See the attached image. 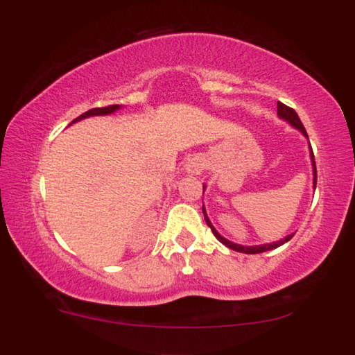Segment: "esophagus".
Instances as JSON below:
<instances>
[{
  "label": "esophagus",
  "instance_id": "obj_1",
  "mask_svg": "<svg viewBox=\"0 0 355 355\" xmlns=\"http://www.w3.org/2000/svg\"><path fill=\"white\" fill-rule=\"evenodd\" d=\"M186 169L191 174H200L202 169H203V163L200 158H191L186 164Z\"/></svg>",
  "mask_w": 355,
  "mask_h": 355
}]
</instances>
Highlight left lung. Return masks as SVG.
Listing matches in <instances>:
<instances>
[{
  "label": "left lung",
  "instance_id": "8db88e82",
  "mask_svg": "<svg viewBox=\"0 0 355 355\" xmlns=\"http://www.w3.org/2000/svg\"><path fill=\"white\" fill-rule=\"evenodd\" d=\"M278 116L281 119H284V121H288V123L293 125V128H295V129H299L300 132H302L305 137L309 139V135H307V132H305V128H304V124L300 123V119H299V116H297V113H295V111L293 110V108H289V106H286L284 103H281V101H278ZM310 158H312V168H313V189L317 187V166H315V158H313V152H312V147H310ZM203 192H205V186H203ZM202 211H203V216H205V221H207V225L210 226V230L213 231V234H215V237L218 241L221 242V244H225L226 247H230V249H232V250H236V252H242V254H261V252H266V250H273V249H276V247H279V245H283L284 242H288V241H291L293 239V236L294 234H289V236H286L284 239H281V241H276V242H271V244H261V245H239V244H234V242H231V241H227V239H225V237H223L220 232H218L215 227H213V225L210 223V220H208V216H207V213H205V207H202Z\"/></svg>",
  "mask_w": 355,
  "mask_h": 355
}]
</instances>
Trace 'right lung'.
<instances>
[{"label": "right lung", "mask_w": 355, "mask_h": 355, "mask_svg": "<svg viewBox=\"0 0 355 355\" xmlns=\"http://www.w3.org/2000/svg\"><path fill=\"white\" fill-rule=\"evenodd\" d=\"M121 106L119 105H110V106H103V108H92V110H89V111H85L84 114H80L79 118H76L74 121H72V123H77V121H80V119H85V118H90V116H105V114H111V113H114L116 110H119ZM71 123V124H72Z\"/></svg>", "instance_id": "1"}]
</instances>
